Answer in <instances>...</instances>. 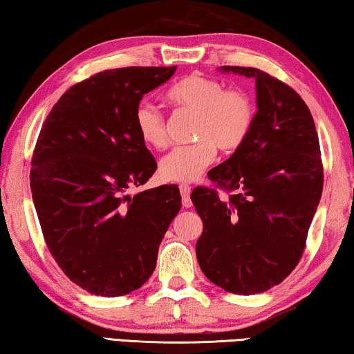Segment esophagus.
Returning <instances> with one entry per match:
<instances>
[{
    "label": "esophagus",
    "instance_id": "esophagus-1",
    "mask_svg": "<svg viewBox=\"0 0 354 354\" xmlns=\"http://www.w3.org/2000/svg\"><path fill=\"white\" fill-rule=\"evenodd\" d=\"M179 192H181L183 198V206L184 207H192V200H190V187L187 184L179 185Z\"/></svg>",
    "mask_w": 354,
    "mask_h": 354
}]
</instances>
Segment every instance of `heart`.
<instances>
[{
  "label": "heart",
  "instance_id": "heart-1",
  "mask_svg": "<svg viewBox=\"0 0 354 354\" xmlns=\"http://www.w3.org/2000/svg\"><path fill=\"white\" fill-rule=\"evenodd\" d=\"M167 100L179 109L196 113L189 145L171 148L159 162V176L169 183H192L214 162L218 148L231 154L243 147L256 122L253 97L242 88L203 73L183 77L167 91ZM134 124L145 145L160 149L167 145L165 117L158 107L143 101L136 107Z\"/></svg>",
  "mask_w": 354,
  "mask_h": 354
}]
</instances>
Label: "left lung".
Instances as JSON below:
<instances>
[{
  "mask_svg": "<svg viewBox=\"0 0 354 354\" xmlns=\"http://www.w3.org/2000/svg\"><path fill=\"white\" fill-rule=\"evenodd\" d=\"M221 70L254 77L257 112L243 147L207 173L214 187L192 192L203 220L196 259L215 286L254 295L283 283L301 259L323 190L320 143L290 86L259 68ZM218 188L230 198L221 202Z\"/></svg>",
  "mask_w": 354,
  "mask_h": 354,
  "instance_id": "1",
  "label": "left lung"
}]
</instances>
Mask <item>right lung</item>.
<instances>
[{
  "mask_svg": "<svg viewBox=\"0 0 354 354\" xmlns=\"http://www.w3.org/2000/svg\"><path fill=\"white\" fill-rule=\"evenodd\" d=\"M175 70L123 67L76 82L35 142L29 179L46 247L93 295H127L147 283L181 209L178 185L127 194L158 169L136 129V107Z\"/></svg>",
  "mask_w": 354,
  "mask_h": 354,
  "instance_id": "obj_1",
  "label": "right lung"
}]
</instances>
